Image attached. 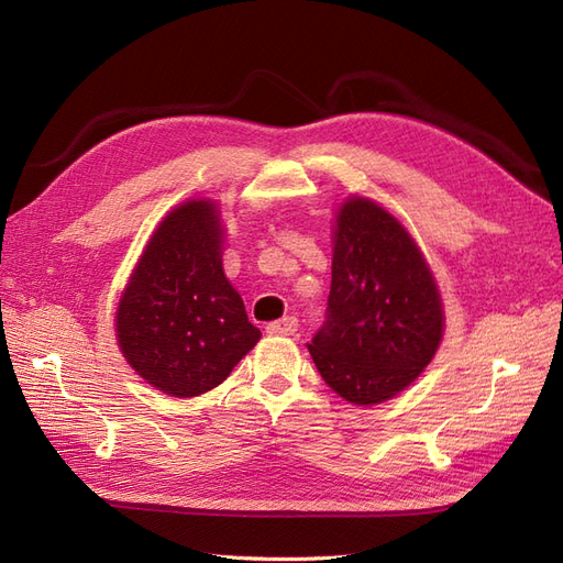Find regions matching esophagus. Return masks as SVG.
Wrapping results in <instances>:
<instances>
[{"instance_id":"esophagus-1","label":"esophagus","mask_w":563,"mask_h":563,"mask_svg":"<svg viewBox=\"0 0 563 563\" xmlns=\"http://www.w3.org/2000/svg\"><path fill=\"white\" fill-rule=\"evenodd\" d=\"M296 331H298V319L296 317H284L279 321L267 323L269 335H296Z\"/></svg>"}]
</instances>
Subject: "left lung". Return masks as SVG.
I'll return each mask as SVG.
<instances>
[{
	"label": "left lung",
	"mask_w": 563,
	"mask_h": 563,
	"mask_svg": "<svg viewBox=\"0 0 563 563\" xmlns=\"http://www.w3.org/2000/svg\"><path fill=\"white\" fill-rule=\"evenodd\" d=\"M444 312L430 267L378 203L354 197L335 218L327 319L308 350L331 389L371 406L432 362Z\"/></svg>",
	"instance_id": "1"
}]
</instances>
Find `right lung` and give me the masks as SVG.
I'll return each instance as SVG.
<instances>
[{
    "instance_id": "right-lung-1",
    "label": "right lung",
    "mask_w": 563,
    "mask_h": 563,
    "mask_svg": "<svg viewBox=\"0 0 563 563\" xmlns=\"http://www.w3.org/2000/svg\"><path fill=\"white\" fill-rule=\"evenodd\" d=\"M117 338L139 376L172 397L218 387L258 343L223 272L216 203L185 201L162 220L119 300Z\"/></svg>"
}]
</instances>
